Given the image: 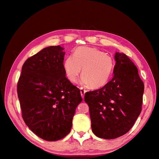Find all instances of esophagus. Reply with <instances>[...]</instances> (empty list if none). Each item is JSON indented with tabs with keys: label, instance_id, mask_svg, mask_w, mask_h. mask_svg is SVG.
I'll return each mask as SVG.
<instances>
[{
	"label": "esophagus",
	"instance_id": "obj_1",
	"mask_svg": "<svg viewBox=\"0 0 159 159\" xmlns=\"http://www.w3.org/2000/svg\"><path fill=\"white\" fill-rule=\"evenodd\" d=\"M80 93H81V98L84 99L85 93V90L83 88H80Z\"/></svg>",
	"mask_w": 159,
	"mask_h": 159
}]
</instances>
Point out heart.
Segmentation results:
<instances>
[{
  "label": "heart",
  "mask_w": 159,
  "mask_h": 159,
  "mask_svg": "<svg viewBox=\"0 0 159 159\" xmlns=\"http://www.w3.org/2000/svg\"><path fill=\"white\" fill-rule=\"evenodd\" d=\"M113 57L97 48L79 47L74 53L66 57L64 70L71 82H75L81 70L80 84L84 87L99 89L109 81L114 70Z\"/></svg>",
  "instance_id": "b5f03b06"
}]
</instances>
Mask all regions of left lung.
Segmentation results:
<instances>
[{
	"label": "left lung",
	"instance_id": "1",
	"mask_svg": "<svg viewBox=\"0 0 159 159\" xmlns=\"http://www.w3.org/2000/svg\"><path fill=\"white\" fill-rule=\"evenodd\" d=\"M113 78L99 89L86 92L92 131L113 139L132 128L142 109L144 84L136 66L123 53L116 52Z\"/></svg>",
	"mask_w": 159,
	"mask_h": 159
}]
</instances>
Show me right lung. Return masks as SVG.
Returning <instances> with one entry per match:
<instances>
[{
    "instance_id": "right-lung-1",
    "label": "right lung",
    "mask_w": 159,
    "mask_h": 159,
    "mask_svg": "<svg viewBox=\"0 0 159 159\" xmlns=\"http://www.w3.org/2000/svg\"><path fill=\"white\" fill-rule=\"evenodd\" d=\"M63 50L60 46L47 47L28 58L17 84L24 121L48 141L70 132L75 109L82 102L80 89L66 77Z\"/></svg>"
}]
</instances>
